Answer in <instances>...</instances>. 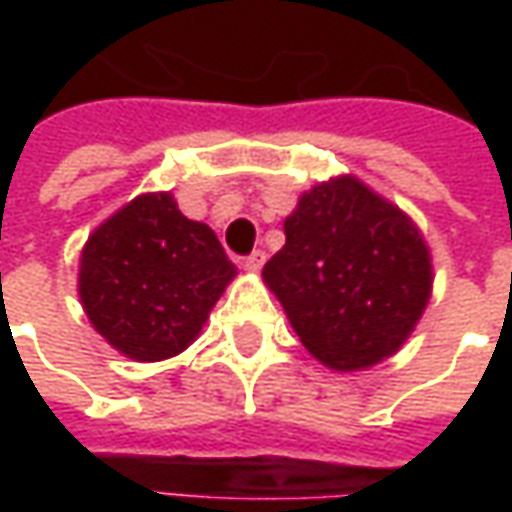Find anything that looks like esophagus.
I'll return each instance as SVG.
<instances>
[{
  "mask_svg": "<svg viewBox=\"0 0 512 512\" xmlns=\"http://www.w3.org/2000/svg\"><path fill=\"white\" fill-rule=\"evenodd\" d=\"M265 250H253V253H250V256H245V262H242V265H245V270H250V273H259V270H262V265H265Z\"/></svg>",
  "mask_w": 512,
  "mask_h": 512,
  "instance_id": "1",
  "label": "esophagus"
}]
</instances>
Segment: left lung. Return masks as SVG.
<instances>
[{"label":"left lung","instance_id":"obj_1","mask_svg":"<svg viewBox=\"0 0 512 512\" xmlns=\"http://www.w3.org/2000/svg\"><path fill=\"white\" fill-rule=\"evenodd\" d=\"M262 276L302 344L342 373L393 356L433 287L419 227L356 176L302 193Z\"/></svg>","mask_w":512,"mask_h":512}]
</instances>
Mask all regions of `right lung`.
Returning a JSON list of instances; mask_svg holds the SVG:
<instances>
[{"mask_svg": "<svg viewBox=\"0 0 512 512\" xmlns=\"http://www.w3.org/2000/svg\"><path fill=\"white\" fill-rule=\"evenodd\" d=\"M233 276L210 227L182 216L170 193H142L88 236L79 299L119 353L162 362L199 336Z\"/></svg>", "mask_w": 512, "mask_h": 512, "instance_id": "right-lung-1", "label": "right lung"}]
</instances>
